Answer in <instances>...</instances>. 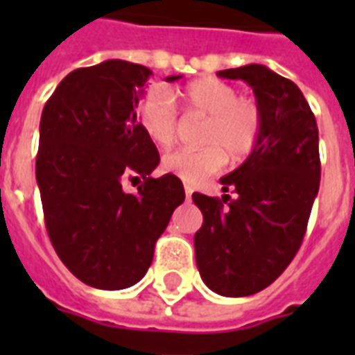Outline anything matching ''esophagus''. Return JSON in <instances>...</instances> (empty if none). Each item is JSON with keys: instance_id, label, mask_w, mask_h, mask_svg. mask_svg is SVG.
<instances>
[{"instance_id": "obj_1", "label": "esophagus", "mask_w": 355, "mask_h": 355, "mask_svg": "<svg viewBox=\"0 0 355 355\" xmlns=\"http://www.w3.org/2000/svg\"><path fill=\"white\" fill-rule=\"evenodd\" d=\"M184 191H186V199H191V195H193V188H191V186H184Z\"/></svg>"}]
</instances>
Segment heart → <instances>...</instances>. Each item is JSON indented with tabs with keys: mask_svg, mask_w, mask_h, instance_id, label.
I'll list each match as a JSON object with an SVG mask.
<instances>
[{
	"mask_svg": "<svg viewBox=\"0 0 355 355\" xmlns=\"http://www.w3.org/2000/svg\"><path fill=\"white\" fill-rule=\"evenodd\" d=\"M184 114L205 118L200 128L202 149H177L164 156L162 167L186 184H197L221 171L227 155L241 160L256 149L261 136V108L250 97H241L236 86L216 77H202L177 90ZM138 121L147 138L158 147H169L178 128V112L164 88L145 92L138 105Z\"/></svg>",
	"mask_w": 355,
	"mask_h": 355,
	"instance_id": "1",
	"label": "heart"
}]
</instances>
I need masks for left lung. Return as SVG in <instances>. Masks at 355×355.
Wrapping results in <instances>:
<instances>
[{"instance_id": "obj_1", "label": "left lung", "mask_w": 355, "mask_h": 355, "mask_svg": "<svg viewBox=\"0 0 355 355\" xmlns=\"http://www.w3.org/2000/svg\"><path fill=\"white\" fill-rule=\"evenodd\" d=\"M217 75L252 86L263 125L256 149L221 178L234 199L193 193L202 211L195 259L211 291L248 297L270 286L302 245L319 193V128L300 88L261 64Z\"/></svg>"}]
</instances>
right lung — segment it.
<instances>
[{
    "label": "right lung",
    "mask_w": 355,
    "mask_h": 355,
    "mask_svg": "<svg viewBox=\"0 0 355 355\" xmlns=\"http://www.w3.org/2000/svg\"><path fill=\"white\" fill-rule=\"evenodd\" d=\"M150 73L127 60L75 69L42 110L36 182L47 234L62 263L97 289L141 280L158 237L184 202L175 175L150 177L160 155L136 114ZM130 174L144 178L134 196L121 188Z\"/></svg>",
    "instance_id": "right-lung-1"
}]
</instances>
